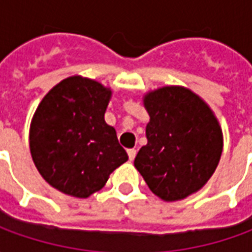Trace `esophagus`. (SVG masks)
<instances>
[{
    "label": "esophagus",
    "mask_w": 252,
    "mask_h": 252,
    "mask_svg": "<svg viewBox=\"0 0 252 252\" xmlns=\"http://www.w3.org/2000/svg\"><path fill=\"white\" fill-rule=\"evenodd\" d=\"M127 155H129L130 160H134V158H136V155H137V151L134 148L127 149Z\"/></svg>",
    "instance_id": "34e87169"
}]
</instances>
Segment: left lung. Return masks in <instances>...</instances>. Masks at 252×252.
Here are the masks:
<instances>
[{"instance_id": "left-lung-1", "label": "left lung", "mask_w": 252, "mask_h": 252, "mask_svg": "<svg viewBox=\"0 0 252 252\" xmlns=\"http://www.w3.org/2000/svg\"><path fill=\"white\" fill-rule=\"evenodd\" d=\"M148 143L134 166L149 189L166 202L181 200L202 188L222 154V131L209 105L193 92L166 86L148 93Z\"/></svg>"}]
</instances>
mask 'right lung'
I'll return each instance as SVG.
<instances>
[{
  "instance_id": "1",
  "label": "right lung",
  "mask_w": 252,
  "mask_h": 252,
  "mask_svg": "<svg viewBox=\"0 0 252 252\" xmlns=\"http://www.w3.org/2000/svg\"><path fill=\"white\" fill-rule=\"evenodd\" d=\"M111 90L82 76H70L50 90L30 127V151L43 180L57 190L88 197L129 156L104 121Z\"/></svg>"
}]
</instances>
